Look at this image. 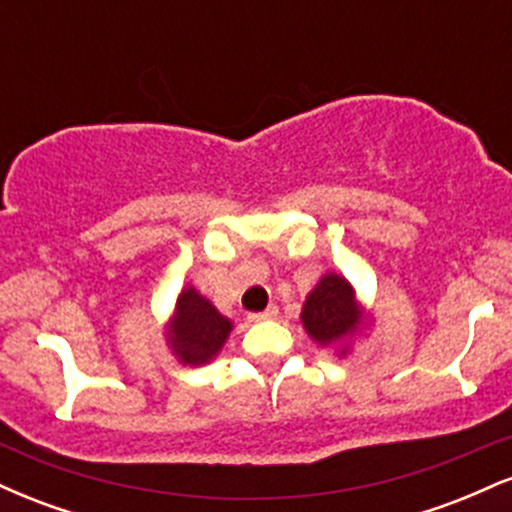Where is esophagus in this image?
Returning <instances> with one entry per match:
<instances>
[{
  "instance_id": "esophagus-1",
  "label": "esophagus",
  "mask_w": 512,
  "mask_h": 512,
  "mask_svg": "<svg viewBox=\"0 0 512 512\" xmlns=\"http://www.w3.org/2000/svg\"><path fill=\"white\" fill-rule=\"evenodd\" d=\"M276 315H279V308H276V305H269V308L262 310V313H252L250 320L252 322H267V320H274Z\"/></svg>"
}]
</instances>
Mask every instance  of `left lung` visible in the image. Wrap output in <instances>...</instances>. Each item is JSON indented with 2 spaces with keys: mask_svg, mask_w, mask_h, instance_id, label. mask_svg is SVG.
Listing matches in <instances>:
<instances>
[{
  "mask_svg": "<svg viewBox=\"0 0 512 512\" xmlns=\"http://www.w3.org/2000/svg\"><path fill=\"white\" fill-rule=\"evenodd\" d=\"M301 325L320 349L339 358L349 356L358 337H366L373 327V313L358 298L349 279L337 272H325L315 289L305 296Z\"/></svg>",
  "mask_w": 512,
  "mask_h": 512,
  "instance_id": "1",
  "label": "left lung"
}]
</instances>
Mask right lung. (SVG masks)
I'll return each instance as SVG.
<instances>
[{
	"instance_id": "add662e5",
	"label": "right lung",
	"mask_w": 512,
	"mask_h": 512,
	"mask_svg": "<svg viewBox=\"0 0 512 512\" xmlns=\"http://www.w3.org/2000/svg\"><path fill=\"white\" fill-rule=\"evenodd\" d=\"M163 330V339L175 361L180 366L197 368L219 358L233 332V320L221 315L207 296L187 284L175 298L173 313Z\"/></svg>"
}]
</instances>
